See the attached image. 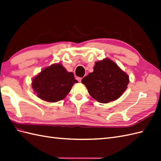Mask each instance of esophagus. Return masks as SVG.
Masks as SVG:
<instances>
[{
  "instance_id": "esophagus-1",
  "label": "esophagus",
  "mask_w": 161,
  "mask_h": 161,
  "mask_svg": "<svg viewBox=\"0 0 161 161\" xmlns=\"http://www.w3.org/2000/svg\"><path fill=\"white\" fill-rule=\"evenodd\" d=\"M76 79L78 82H81V80H82V78H80V77H78L76 78Z\"/></svg>"
}]
</instances>
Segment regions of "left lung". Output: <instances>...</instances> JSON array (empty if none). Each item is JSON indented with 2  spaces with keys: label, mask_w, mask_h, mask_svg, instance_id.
I'll use <instances>...</instances> for the list:
<instances>
[{
  "label": "left lung",
  "mask_w": 161,
  "mask_h": 161,
  "mask_svg": "<svg viewBox=\"0 0 161 161\" xmlns=\"http://www.w3.org/2000/svg\"><path fill=\"white\" fill-rule=\"evenodd\" d=\"M129 76L114 61L106 58L95 63L93 72L81 80L93 98L100 103L118 99L127 89Z\"/></svg>",
  "instance_id": "1"
}]
</instances>
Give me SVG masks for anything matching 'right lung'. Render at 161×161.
Here are the masks:
<instances>
[{
    "instance_id": "obj_1",
    "label": "right lung",
    "mask_w": 161,
    "mask_h": 161,
    "mask_svg": "<svg viewBox=\"0 0 161 161\" xmlns=\"http://www.w3.org/2000/svg\"><path fill=\"white\" fill-rule=\"evenodd\" d=\"M76 83L72 72L61 64H55L43 69L33 78L32 88L40 99L56 103L64 99Z\"/></svg>"
}]
</instances>
